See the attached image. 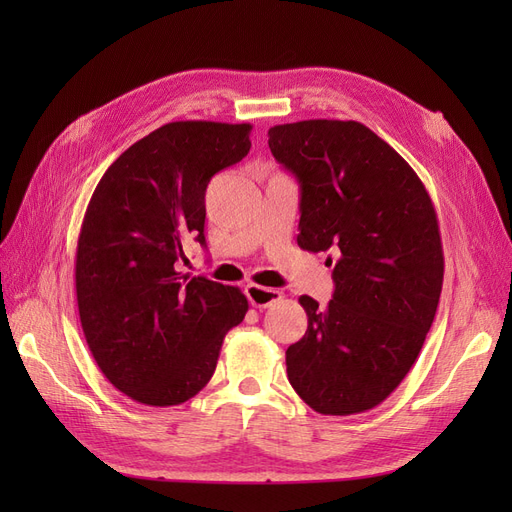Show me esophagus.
Here are the masks:
<instances>
[{"mask_svg": "<svg viewBox=\"0 0 512 512\" xmlns=\"http://www.w3.org/2000/svg\"><path fill=\"white\" fill-rule=\"evenodd\" d=\"M245 294H247V299H250V303L254 307H269V305H273V303L282 299L280 290L265 288V286H258V284H247Z\"/></svg>", "mask_w": 512, "mask_h": 512, "instance_id": "34e87169", "label": "esophagus"}]
</instances>
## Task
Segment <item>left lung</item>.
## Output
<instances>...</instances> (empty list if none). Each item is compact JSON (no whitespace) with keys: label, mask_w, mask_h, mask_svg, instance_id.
I'll use <instances>...</instances> for the list:
<instances>
[{"label":"left lung","mask_w":512,"mask_h":512,"mask_svg":"<svg viewBox=\"0 0 512 512\" xmlns=\"http://www.w3.org/2000/svg\"><path fill=\"white\" fill-rule=\"evenodd\" d=\"M269 149L299 181L297 243L329 252L335 282L324 307L299 299L307 331L286 350L288 380L320 414L376 408L406 378L436 316V209L412 166L359 121L273 126Z\"/></svg>","instance_id":"8db88e82"}]
</instances>
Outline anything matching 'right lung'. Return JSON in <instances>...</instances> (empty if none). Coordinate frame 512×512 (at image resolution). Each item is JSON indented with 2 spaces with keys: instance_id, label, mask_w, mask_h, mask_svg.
Listing matches in <instances>:
<instances>
[{
  "instance_id": "add662e5",
  "label": "right lung",
  "mask_w": 512,
  "mask_h": 512,
  "mask_svg": "<svg viewBox=\"0 0 512 512\" xmlns=\"http://www.w3.org/2000/svg\"><path fill=\"white\" fill-rule=\"evenodd\" d=\"M250 123L173 121L108 166L76 245V301L87 346L115 389L179 406L211 380L226 333L245 318L235 286L177 271L205 247L211 177L252 147Z\"/></svg>"
}]
</instances>
